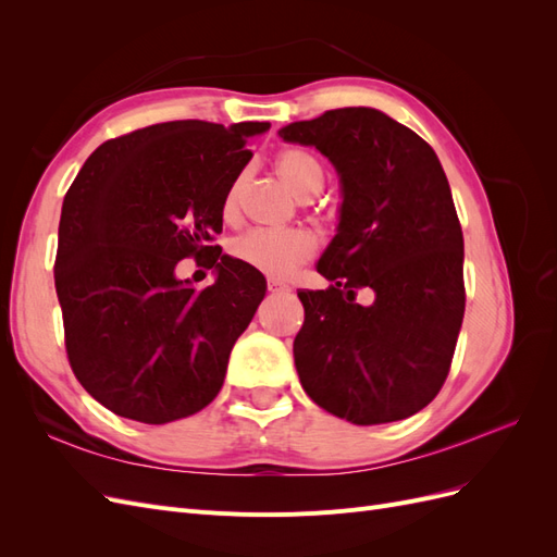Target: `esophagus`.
Listing matches in <instances>:
<instances>
[{"label":"esophagus","instance_id":"1","mask_svg":"<svg viewBox=\"0 0 557 557\" xmlns=\"http://www.w3.org/2000/svg\"><path fill=\"white\" fill-rule=\"evenodd\" d=\"M267 288H269V293H288V290H290L288 285L276 281V278H269V281H267Z\"/></svg>","mask_w":557,"mask_h":557}]
</instances>
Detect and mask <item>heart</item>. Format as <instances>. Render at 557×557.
Segmentation results:
<instances>
[{
    "mask_svg": "<svg viewBox=\"0 0 557 557\" xmlns=\"http://www.w3.org/2000/svg\"><path fill=\"white\" fill-rule=\"evenodd\" d=\"M276 170L288 188L299 197H313L325 183L323 164L301 148H285L276 156ZM246 176L230 183L223 197V213L234 218L242 209ZM232 258L258 269L272 278H288L299 264L313 258L315 239L307 230H250L230 246Z\"/></svg>",
    "mask_w": 557,
    "mask_h": 557,
    "instance_id": "1",
    "label": "heart"
}]
</instances>
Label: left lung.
Returning <instances> with one entry per match:
<instances>
[{
    "label": "left lung",
    "mask_w": 557,
    "mask_h": 557,
    "mask_svg": "<svg viewBox=\"0 0 557 557\" xmlns=\"http://www.w3.org/2000/svg\"><path fill=\"white\" fill-rule=\"evenodd\" d=\"M342 181V215L318 260L327 290H299L295 367L307 395L356 425L404 420L442 391L465 315L462 227L432 146L376 109L285 125ZM360 287L375 293L362 308Z\"/></svg>",
    "instance_id": "8db88e82"
}]
</instances>
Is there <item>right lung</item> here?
Wrapping results in <instances>:
<instances>
[{
  "mask_svg": "<svg viewBox=\"0 0 557 557\" xmlns=\"http://www.w3.org/2000/svg\"><path fill=\"white\" fill-rule=\"evenodd\" d=\"M269 123L172 121L104 141L62 201L55 290L72 372L113 411L164 425L221 393L264 276L223 256V197ZM195 257L216 283L175 278Z\"/></svg>",
  "mask_w": 557,
  "mask_h": 557,
  "instance_id": "right-lung-1",
  "label": "right lung"
}]
</instances>
